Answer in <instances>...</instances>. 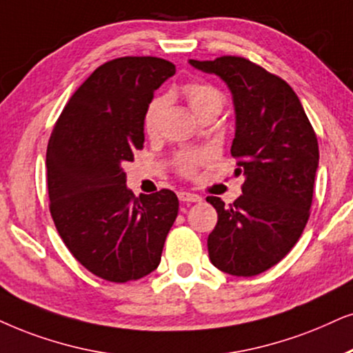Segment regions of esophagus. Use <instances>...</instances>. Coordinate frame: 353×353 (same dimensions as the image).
I'll return each instance as SVG.
<instances>
[{
	"mask_svg": "<svg viewBox=\"0 0 353 353\" xmlns=\"http://www.w3.org/2000/svg\"><path fill=\"white\" fill-rule=\"evenodd\" d=\"M177 197H179L181 202H190V203L202 202V197L197 194H192V192H179V194H177Z\"/></svg>",
	"mask_w": 353,
	"mask_h": 353,
	"instance_id": "1",
	"label": "esophagus"
}]
</instances>
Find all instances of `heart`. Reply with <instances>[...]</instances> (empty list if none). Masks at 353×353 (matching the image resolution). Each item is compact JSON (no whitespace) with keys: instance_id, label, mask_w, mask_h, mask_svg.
<instances>
[{"instance_id":"obj_1","label":"heart","mask_w":353,"mask_h":353,"mask_svg":"<svg viewBox=\"0 0 353 353\" xmlns=\"http://www.w3.org/2000/svg\"><path fill=\"white\" fill-rule=\"evenodd\" d=\"M187 102H189L190 109L194 114L202 120L205 115H218L221 112L223 105H225V96L218 89L215 84L202 81V79H194L184 84L182 88ZM169 104L168 96H158L150 102L145 110V130L148 135H154L158 133L159 127H161V120L164 115V110ZM205 159H207V153L203 151H181L172 159V166L176 169L177 174L184 177H194L197 169L200 168Z\"/></svg>"}]
</instances>
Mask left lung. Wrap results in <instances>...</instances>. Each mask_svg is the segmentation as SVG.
<instances>
[{
  "instance_id": "8db88e82",
  "label": "left lung",
  "mask_w": 353,
  "mask_h": 353,
  "mask_svg": "<svg viewBox=\"0 0 353 353\" xmlns=\"http://www.w3.org/2000/svg\"><path fill=\"white\" fill-rule=\"evenodd\" d=\"M233 92L236 133L231 156L243 195L230 207L207 197L218 221L208 256L221 272L252 276L279 264L305 230L319 163L318 138L292 86L244 57L190 60Z\"/></svg>"
}]
</instances>
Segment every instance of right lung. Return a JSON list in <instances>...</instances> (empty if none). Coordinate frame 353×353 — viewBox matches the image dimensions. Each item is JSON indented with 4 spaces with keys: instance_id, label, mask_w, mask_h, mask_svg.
<instances>
[{
    "instance_id": "1",
    "label": "right lung",
    "mask_w": 353,
    "mask_h": 353,
    "mask_svg": "<svg viewBox=\"0 0 353 353\" xmlns=\"http://www.w3.org/2000/svg\"><path fill=\"white\" fill-rule=\"evenodd\" d=\"M176 73L158 57L105 61L61 110L47 146L50 213L65 246L96 276L125 283L159 265L179 200L169 189L137 199L123 164L145 143V110Z\"/></svg>"
}]
</instances>
